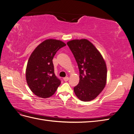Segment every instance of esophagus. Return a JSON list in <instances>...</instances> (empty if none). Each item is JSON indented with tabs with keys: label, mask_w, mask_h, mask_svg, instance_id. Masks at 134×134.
Returning a JSON list of instances; mask_svg holds the SVG:
<instances>
[{
	"label": "esophagus",
	"mask_w": 134,
	"mask_h": 134,
	"mask_svg": "<svg viewBox=\"0 0 134 134\" xmlns=\"http://www.w3.org/2000/svg\"><path fill=\"white\" fill-rule=\"evenodd\" d=\"M64 80L65 81V82H67V81L69 80V77L66 76V77H65V78H64Z\"/></svg>",
	"instance_id": "obj_1"
}]
</instances>
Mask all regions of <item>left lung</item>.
<instances>
[{"label": "left lung", "instance_id": "8db88e82", "mask_svg": "<svg viewBox=\"0 0 134 134\" xmlns=\"http://www.w3.org/2000/svg\"><path fill=\"white\" fill-rule=\"evenodd\" d=\"M67 44L73 54L80 72L79 84L74 88L78 98L84 102L95 99L107 83V66L102 55L86 38L72 40Z\"/></svg>", "mask_w": 134, "mask_h": 134}]
</instances>
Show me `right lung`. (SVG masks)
Here are the masks:
<instances>
[{"mask_svg":"<svg viewBox=\"0 0 134 134\" xmlns=\"http://www.w3.org/2000/svg\"><path fill=\"white\" fill-rule=\"evenodd\" d=\"M66 44L60 40L47 39L36 47L28 60L26 78L28 87L40 98L53 95L61 84L54 74L52 59L60 48Z\"/></svg>","mask_w":134,"mask_h":134,"instance_id":"1","label":"right lung"}]
</instances>
